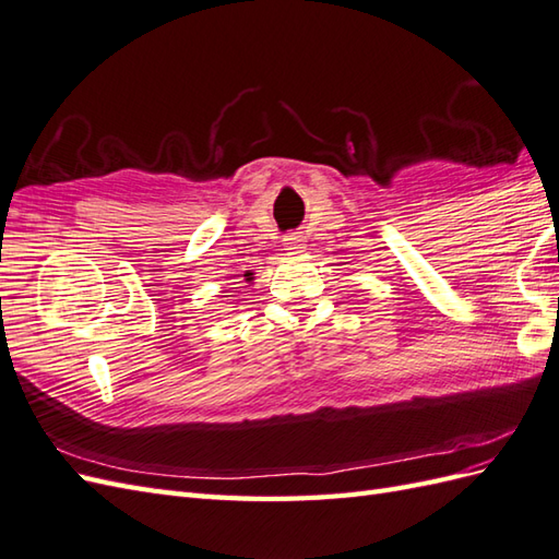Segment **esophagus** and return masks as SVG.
Masks as SVG:
<instances>
[{
  "instance_id": "obj_1",
  "label": "esophagus",
  "mask_w": 559,
  "mask_h": 559,
  "mask_svg": "<svg viewBox=\"0 0 559 559\" xmlns=\"http://www.w3.org/2000/svg\"><path fill=\"white\" fill-rule=\"evenodd\" d=\"M304 241H306V239H304L301 235H298V233H289L287 237H284V249L292 251V253H298V251L306 249Z\"/></svg>"
}]
</instances>
